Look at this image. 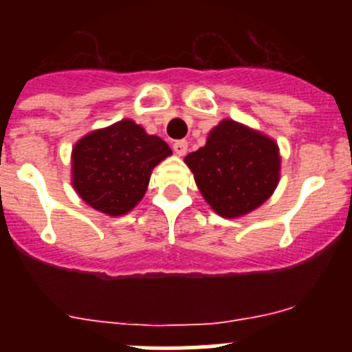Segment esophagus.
<instances>
[{
  "label": "esophagus",
  "instance_id": "obj_1",
  "mask_svg": "<svg viewBox=\"0 0 352 352\" xmlns=\"http://www.w3.org/2000/svg\"><path fill=\"white\" fill-rule=\"evenodd\" d=\"M173 151H175L179 156H184L187 153V141L186 140H179L173 143Z\"/></svg>",
  "mask_w": 352,
  "mask_h": 352
}]
</instances>
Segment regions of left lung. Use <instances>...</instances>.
I'll return each instance as SVG.
<instances>
[{
    "label": "left lung",
    "instance_id": "left-lung-1",
    "mask_svg": "<svg viewBox=\"0 0 352 352\" xmlns=\"http://www.w3.org/2000/svg\"><path fill=\"white\" fill-rule=\"evenodd\" d=\"M186 163L202 197L223 218L248 214L267 201L281 170L278 143L232 119L221 120Z\"/></svg>",
    "mask_w": 352,
    "mask_h": 352
}]
</instances>
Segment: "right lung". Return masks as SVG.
Wrapping results in <instances>:
<instances>
[{"mask_svg": "<svg viewBox=\"0 0 352 352\" xmlns=\"http://www.w3.org/2000/svg\"><path fill=\"white\" fill-rule=\"evenodd\" d=\"M172 155L168 144L150 136L134 120L122 119L81 138L71 153L78 196L109 216L129 212L141 201L151 172Z\"/></svg>", "mask_w": 352, "mask_h": 352, "instance_id": "obj_1", "label": "right lung"}]
</instances>
